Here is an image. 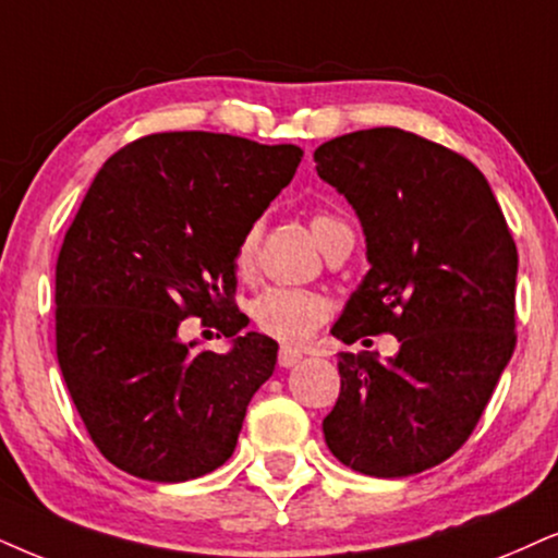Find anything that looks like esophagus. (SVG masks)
Masks as SVG:
<instances>
[{"label":"esophagus","instance_id":"34e87169","mask_svg":"<svg viewBox=\"0 0 558 558\" xmlns=\"http://www.w3.org/2000/svg\"><path fill=\"white\" fill-rule=\"evenodd\" d=\"M303 361V355L299 350H293V348H280V352H278V363H280V368H293V365H299Z\"/></svg>","mask_w":558,"mask_h":558}]
</instances>
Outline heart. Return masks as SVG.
<instances>
[{
	"label": "heart",
	"instance_id": "1",
	"mask_svg": "<svg viewBox=\"0 0 558 558\" xmlns=\"http://www.w3.org/2000/svg\"><path fill=\"white\" fill-rule=\"evenodd\" d=\"M308 227H312L316 244H319L324 252H327L340 236L352 234L348 223L331 214H314ZM259 234H263V223L255 221L242 231V236H239V242L234 246V270L239 278L250 280L252 275H255ZM250 314L255 327L263 331V335L286 344H301L322 327L324 319H327L329 303L324 295L306 291V288L272 286L265 288V291L252 301Z\"/></svg>",
	"mask_w": 558,
	"mask_h": 558
}]
</instances>
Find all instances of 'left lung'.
Returning a JSON list of instances; mask_svg holds the SVG:
<instances>
[{"mask_svg":"<svg viewBox=\"0 0 558 558\" xmlns=\"http://www.w3.org/2000/svg\"><path fill=\"white\" fill-rule=\"evenodd\" d=\"M314 161L355 210L371 265L331 335L399 340L386 363L340 352L324 440L361 474H420L469 440L510 363L518 250L489 182L446 146L368 129L327 141Z\"/></svg>","mask_w":558,"mask_h":558,"instance_id":"obj_1","label":"left lung"}]
</instances>
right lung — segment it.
<instances>
[{
	"mask_svg": "<svg viewBox=\"0 0 558 558\" xmlns=\"http://www.w3.org/2000/svg\"><path fill=\"white\" fill-rule=\"evenodd\" d=\"M293 144L154 133L105 161L56 263V355L76 412L112 466L178 484L229 461L278 342L231 301L234 246L293 180ZM201 315L227 353L179 340Z\"/></svg>",
	"mask_w": 558,
	"mask_h": 558,
	"instance_id": "obj_1",
	"label": "right lung"
}]
</instances>
